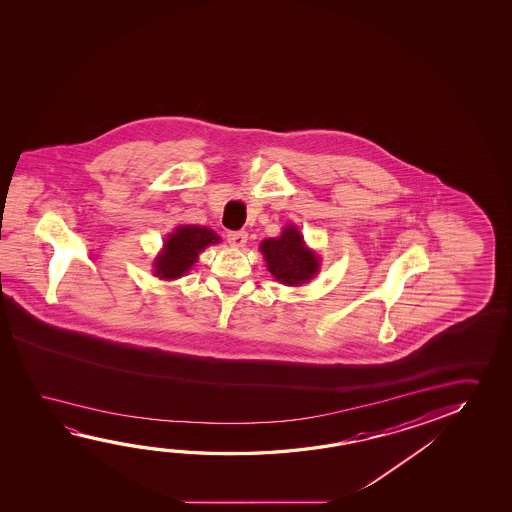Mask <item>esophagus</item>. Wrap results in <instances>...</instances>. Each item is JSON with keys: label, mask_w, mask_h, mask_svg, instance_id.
I'll return each mask as SVG.
<instances>
[{"label": "esophagus", "mask_w": 512, "mask_h": 512, "mask_svg": "<svg viewBox=\"0 0 512 512\" xmlns=\"http://www.w3.org/2000/svg\"><path fill=\"white\" fill-rule=\"evenodd\" d=\"M227 241L230 246H234V248H243L246 241H248V234L244 232V230H239V232H228Z\"/></svg>", "instance_id": "esophagus-1"}]
</instances>
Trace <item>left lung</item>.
Instances as JSON below:
<instances>
[{"label": "left lung", "instance_id": "left-lung-1", "mask_svg": "<svg viewBox=\"0 0 512 512\" xmlns=\"http://www.w3.org/2000/svg\"><path fill=\"white\" fill-rule=\"evenodd\" d=\"M269 273L284 285L307 284L319 271V257L309 250L303 235L294 225H287L282 234L260 243Z\"/></svg>", "mask_w": 512, "mask_h": 512}]
</instances>
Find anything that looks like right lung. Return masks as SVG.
I'll return each mask as SVG.
<instances>
[{"mask_svg": "<svg viewBox=\"0 0 512 512\" xmlns=\"http://www.w3.org/2000/svg\"><path fill=\"white\" fill-rule=\"evenodd\" d=\"M216 243H219V235L210 228L198 225L176 228L173 234L166 237L162 252L153 262L155 277H159L160 280L184 277V273H187L198 260V253L210 244Z\"/></svg>", "mask_w": 512, "mask_h": 512, "instance_id": "right-lung-1", "label": "right lung"}]
</instances>
